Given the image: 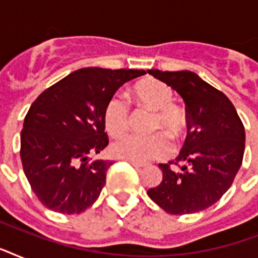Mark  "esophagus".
Wrapping results in <instances>:
<instances>
[{
    "mask_svg": "<svg viewBox=\"0 0 258 258\" xmlns=\"http://www.w3.org/2000/svg\"><path fill=\"white\" fill-rule=\"evenodd\" d=\"M128 163L134 166V167H137V169H142V167H145V163H141V162H135V161H127Z\"/></svg>",
    "mask_w": 258,
    "mask_h": 258,
    "instance_id": "1",
    "label": "esophagus"
}]
</instances>
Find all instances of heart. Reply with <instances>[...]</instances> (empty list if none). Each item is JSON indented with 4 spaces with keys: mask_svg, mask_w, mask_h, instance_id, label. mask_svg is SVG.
Segmentation results:
<instances>
[{
    "mask_svg": "<svg viewBox=\"0 0 258 258\" xmlns=\"http://www.w3.org/2000/svg\"><path fill=\"white\" fill-rule=\"evenodd\" d=\"M131 92L135 101L142 108L153 112L150 131L159 133L151 134L149 137L128 135L111 145V154L119 159L141 163L167 157L171 147L165 136L167 135L174 142L184 137L190 123L187 111L182 105L172 101V89L157 79L149 78L138 82L133 87ZM103 123L105 131L113 138L123 137L125 133H128L131 124L128 103L121 96L111 97L104 107Z\"/></svg>",
    "mask_w": 258,
    "mask_h": 258,
    "instance_id": "heart-1",
    "label": "heart"
}]
</instances>
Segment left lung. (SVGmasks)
Segmentation results:
<instances>
[{
	"mask_svg": "<svg viewBox=\"0 0 258 258\" xmlns=\"http://www.w3.org/2000/svg\"><path fill=\"white\" fill-rule=\"evenodd\" d=\"M149 74L179 93L190 123L179 155L159 165L163 179L147 194L170 214L198 213L232 186L244 158V124L228 96L194 72L151 70ZM172 164L180 170L172 169Z\"/></svg>",
	"mask_w": 258,
	"mask_h": 258,
	"instance_id": "left-lung-1",
	"label": "left lung"
}]
</instances>
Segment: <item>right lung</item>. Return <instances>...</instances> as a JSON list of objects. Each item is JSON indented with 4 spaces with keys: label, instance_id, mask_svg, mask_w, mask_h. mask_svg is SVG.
<instances>
[{
    "label": "right lung",
    "instance_id": "add662e5",
    "mask_svg": "<svg viewBox=\"0 0 258 258\" xmlns=\"http://www.w3.org/2000/svg\"><path fill=\"white\" fill-rule=\"evenodd\" d=\"M143 70L82 68L46 88L30 105L21 131L22 167L44 206L79 214L100 196L112 162L96 161L108 145L107 101Z\"/></svg>",
    "mask_w": 258,
    "mask_h": 258
}]
</instances>
